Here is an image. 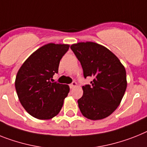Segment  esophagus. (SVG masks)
Instances as JSON below:
<instances>
[{
	"mask_svg": "<svg viewBox=\"0 0 147 147\" xmlns=\"http://www.w3.org/2000/svg\"><path fill=\"white\" fill-rule=\"evenodd\" d=\"M76 86H77V83H76V82H73L72 83L69 85V86H70V88H73L76 87Z\"/></svg>",
	"mask_w": 147,
	"mask_h": 147,
	"instance_id": "obj_1",
	"label": "esophagus"
}]
</instances>
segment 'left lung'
<instances>
[{
  "label": "left lung",
  "instance_id": "8db88e82",
  "mask_svg": "<svg viewBox=\"0 0 147 147\" xmlns=\"http://www.w3.org/2000/svg\"><path fill=\"white\" fill-rule=\"evenodd\" d=\"M71 49L81 63L84 77L93 78L90 85L82 86L83 95L78 100L80 111L90 120L106 118L116 110L125 94V67L112 52L99 44L80 42Z\"/></svg>",
  "mask_w": 147,
  "mask_h": 147
}]
</instances>
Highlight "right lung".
I'll return each instance as SVG.
<instances>
[{
	"instance_id": "1",
	"label": "right lung",
	"mask_w": 147,
	"mask_h": 147,
	"mask_svg": "<svg viewBox=\"0 0 147 147\" xmlns=\"http://www.w3.org/2000/svg\"><path fill=\"white\" fill-rule=\"evenodd\" d=\"M70 45H45L29 56L18 71L15 86L24 109L39 120H49L57 115L63 106L70 88L53 82L58 73L62 56Z\"/></svg>"
}]
</instances>
